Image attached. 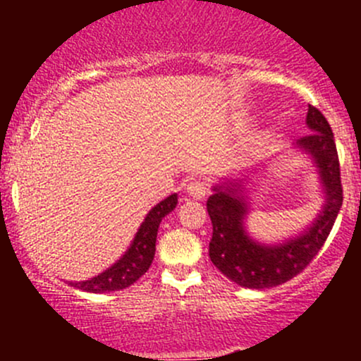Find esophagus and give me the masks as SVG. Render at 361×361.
<instances>
[{"label":"esophagus","instance_id":"1","mask_svg":"<svg viewBox=\"0 0 361 361\" xmlns=\"http://www.w3.org/2000/svg\"><path fill=\"white\" fill-rule=\"evenodd\" d=\"M187 192L192 199H195V201H201V199H204L207 195V187L204 181L194 180L187 185Z\"/></svg>","mask_w":361,"mask_h":361}]
</instances>
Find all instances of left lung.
Wrapping results in <instances>:
<instances>
[{"label":"left lung","instance_id":"8db88e82","mask_svg":"<svg viewBox=\"0 0 361 361\" xmlns=\"http://www.w3.org/2000/svg\"><path fill=\"white\" fill-rule=\"evenodd\" d=\"M305 123L311 134L297 140V148L314 162L325 199L316 220L305 231L278 245L255 241L245 225L250 202L241 178L214 185L213 195L207 199L213 224L209 258L235 285L262 290L290 281L318 255L336 224L342 206V185L334 133L323 113L311 104Z\"/></svg>","mask_w":361,"mask_h":361}]
</instances>
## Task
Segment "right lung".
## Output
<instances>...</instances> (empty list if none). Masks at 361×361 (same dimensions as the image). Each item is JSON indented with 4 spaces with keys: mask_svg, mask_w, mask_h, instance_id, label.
Returning a JSON list of instances; mask_svg holds the SVG:
<instances>
[{
    "mask_svg": "<svg viewBox=\"0 0 361 361\" xmlns=\"http://www.w3.org/2000/svg\"><path fill=\"white\" fill-rule=\"evenodd\" d=\"M176 204L178 194H171L169 197L160 201L157 206L152 207L150 213L147 214L145 221L137 228L129 248L111 267H108L106 271L94 276V278L85 279V281H69V285L83 290V292L106 293L118 292V290H123L136 283L150 269L152 260H154L160 221L176 207Z\"/></svg>",
    "mask_w": 361,
    "mask_h": 361,
    "instance_id": "add662e5",
    "label": "right lung"
}]
</instances>
